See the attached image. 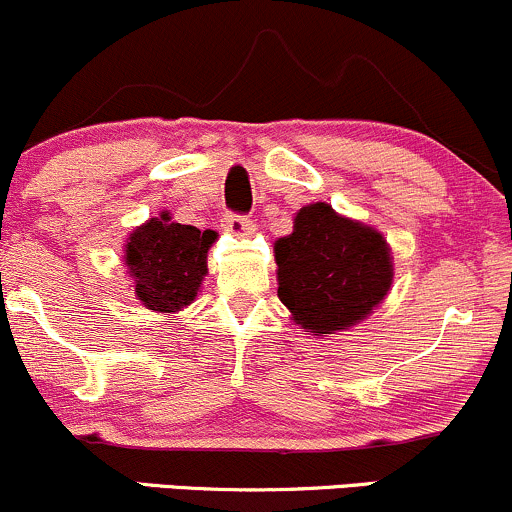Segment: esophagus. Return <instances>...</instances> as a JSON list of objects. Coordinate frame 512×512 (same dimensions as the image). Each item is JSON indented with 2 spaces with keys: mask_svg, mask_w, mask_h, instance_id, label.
<instances>
[{
  "mask_svg": "<svg viewBox=\"0 0 512 512\" xmlns=\"http://www.w3.org/2000/svg\"><path fill=\"white\" fill-rule=\"evenodd\" d=\"M224 229L234 236H249L254 232V222L249 217H239V214H227L224 219Z\"/></svg>",
  "mask_w": 512,
  "mask_h": 512,
  "instance_id": "obj_1",
  "label": "esophagus"
}]
</instances>
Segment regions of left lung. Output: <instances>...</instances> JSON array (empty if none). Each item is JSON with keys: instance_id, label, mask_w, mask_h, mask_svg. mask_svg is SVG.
Listing matches in <instances>:
<instances>
[{"instance_id": "1", "label": "left lung", "mask_w": 512, "mask_h": 512, "mask_svg": "<svg viewBox=\"0 0 512 512\" xmlns=\"http://www.w3.org/2000/svg\"><path fill=\"white\" fill-rule=\"evenodd\" d=\"M278 298L315 337L346 332L386 300L393 256L376 227L334 212L327 202L300 207L293 232L273 244Z\"/></svg>"}]
</instances>
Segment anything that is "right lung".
<instances>
[{
  "label": "right lung",
  "mask_w": 512,
  "mask_h": 512,
  "mask_svg": "<svg viewBox=\"0 0 512 512\" xmlns=\"http://www.w3.org/2000/svg\"><path fill=\"white\" fill-rule=\"evenodd\" d=\"M217 232L178 224L163 210L146 219L124 244V268L146 310L175 315L197 298L207 276V251Z\"/></svg>",
  "instance_id": "obj_1"
}]
</instances>
